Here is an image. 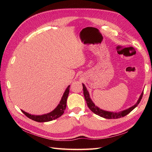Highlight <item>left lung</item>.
<instances>
[{
  "mask_svg": "<svg viewBox=\"0 0 152 152\" xmlns=\"http://www.w3.org/2000/svg\"><path fill=\"white\" fill-rule=\"evenodd\" d=\"M82 86H83V91H84V96L85 99L86 101V103L87 106H88L89 108L94 113L102 117L103 118H108V119H115V118H121L123 117L124 116L127 115V114L129 113L132 110H134L138 104L140 103L141 100L142 99V95H143V93H142L140 97L137 101V102L136 103V104H135L134 106H132V107L128 108L126 110H124V111H122L121 112L118 113H116V112H107V111H104V110H103L102 109L99 108L98 107L94 104V103L92 102L90 97H89V94L87 91L86 87H85L84 84H82Z\"/></svg>",
  "mask_w": 152,
  "mask_h": 152,
  "instance_id": "obj_1",
  "label": "left lung"
}]
</instances>
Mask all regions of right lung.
<instances>
[{"instance_id":"1","label":"right lung","mask_w":152,"mask_h":152,"mask_svg":"<svg viewBox=\"0 0 152 152\" xmlns=\"http://www.w3.org/2000/svg\"><path fill=\"white\" fill-rule=\"evenodd\" d=\"M69 91H70V86H68L65 92L64 93L61 102H59V104L58 105V107L55 108L53 112L49 113L44 114L42 115H31L23 111V110H21V112L23 113L27 117H28L29 118L31 119V120L38 122H45L55 120V119L61 117L63 114L64 112H65L66 107V100L69 94Z\"/></svg>"}]
</instances>
